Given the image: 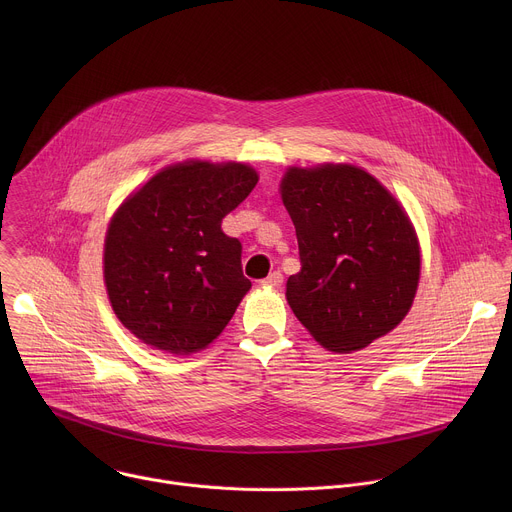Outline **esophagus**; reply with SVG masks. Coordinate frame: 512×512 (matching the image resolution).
<instances>
[{"label":"esophagus","mask_w":512,"mask_h":512,"mask_svg":"<svg viewBox=\"0 0 512 512\" xmlns=\"http://www.w3.org/2000/svg\"><path fill=\"white\" fill-rule=\"evenodd\" d=\"M263 287H279L281 283H283V275L279 273V271H273V273H269L265 279H261L259 281Z\"/></svg>","instance_id":"1"}]
</instances>
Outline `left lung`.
<instances>
[{"instance_id": "8db88e82", "label": "left lung", "mask_w": 512, "mask_h": 512, "mask_svg": "<svg viewBox=\"0 0 512 512\" xmlns=\"http://www.w3.org/2000/svg\"><path fill=\"white\" fill-rule=\"evenodd\" d=\"M281 198L294 221L300 273L287 302L332 352H352L391 332L419 281V245L405 210L354 166L289 168Z\"/></svg>"}]
</instances>
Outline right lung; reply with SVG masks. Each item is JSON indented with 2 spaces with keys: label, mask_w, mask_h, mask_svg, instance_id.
Returning <instances> with one entry per match:
<instances>
[{
  "label": "right lung",
  "mask_w": 512,
  "mask_h": 512,
  "mask_svg": "<svg viewBox=\"0 0 512 512\" xmlns=\"http://www.w3.org/2000/svg\"><path fill=\"white\" fill-rule=\"evenodd\" d=\"M245 164L186 162L129 196L105 239V285L117 318L154 348L188 354L225 330L251 281L223 218L255 188Z\"/></svg>",
  "instance_id": "1"
}]
</instances>
